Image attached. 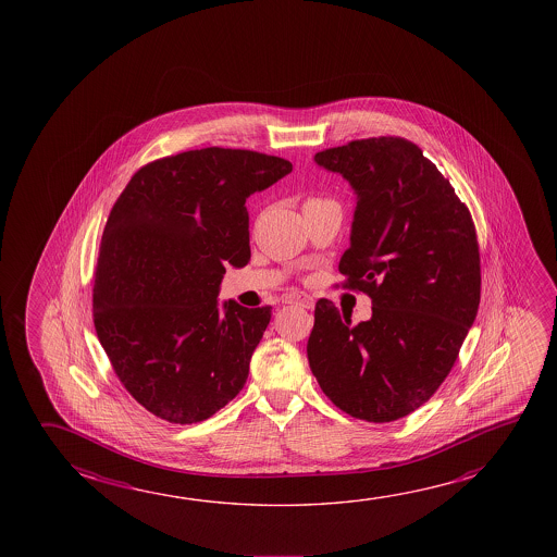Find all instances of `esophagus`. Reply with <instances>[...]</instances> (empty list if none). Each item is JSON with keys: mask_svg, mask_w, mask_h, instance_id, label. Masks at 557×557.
Segmentation results:
<instances>
[{"mask_svg": "<svg viewBox=\"0 0 557 557\" xmlns=\"http://www.w3.org/2000/svg\"><path fill=\"white\" fill-rule=\"evenodd\" d=\"M287 305H297V307H302V309H312L314 307V301H312V297L309 295H301V293H297V295H289L287 299H285Z\"/></svg>", "mask_w": 557, "mask_h": 557, "instance_id": "1", "label": "esophagus"}]
</instances>
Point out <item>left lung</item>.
I'll list each match as a JSON object with an SVG mask.
<instances>
[{
    "label": "left lung",
    "mask_w": 557,
    "mask_h": 557,
    "mask_svg": "<svg viewBox=\"0 0 557 557\" xmlns=\"http://www.w3.org/2000/svg\"><path fill=\"white\" fill-rule=\"evenodd\" d=\"M356 194L346 287L373 317L351 324L329 299L314 307L307 356L322 393L357 420H400L455 366L480 305L472 215L421 149L401 137L357 139L314 156Z\"/></svg>",
    "instance_id": "left-lung-1"
}]
</instances>
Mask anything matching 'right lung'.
Here are the masks:
<instances>
[{
    "label": "right lung",
    "instance_id": "add662e5",
    "mask_svg": "<svg viewBox=\"0 0 557 557\" xmlns=\"http://www.w3.org/2000/svg\"><path fill=\"white\" fill-rule=\"evenodd\" d=\"M293 171L280 157L206 147L137 171L110 211L95 330L120 383L147 411L198 423L247 383L272 307H220L225 265L250 260L247 198Z\"/></svg>",
    "mask_w": 557,
    "mask_h": 557
}]
</instances>
